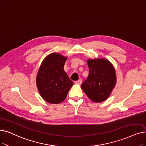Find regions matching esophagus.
<instances>
[{
	"instance_id": "esophagus-1",
	"label": "esophagus",
	"mask_w": 146,
	"mask_h": 146,
	"mask_svg": "<svg viewBox=\"0 0 146 146\" xmlns=\"http://www.w3.org/2000/svg\"><path fill=\"white\" fill-rule=\"evenodd\" d=\"M82 79H79V80H77V81H76L75 82V84H79V85H80L81 84H82Z\"/></svg>"
}]
</instances>
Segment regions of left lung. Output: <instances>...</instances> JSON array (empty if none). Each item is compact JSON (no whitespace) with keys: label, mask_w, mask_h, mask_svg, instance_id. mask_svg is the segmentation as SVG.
<instances>
[{"label":"left lung","mask_w":146,"mask_h":146,"mask_svg":"<svg viewBox=\"0 0 146 146\" xmlns=\"http://www.w3.org/2000/svg\"><path fill=\"white\" fill-rule=\"evenodd\" d=\"M89 75L81 88L92 101L101 103L109 98L116 83L115 70L104 58L89 59Z\"/></svg>","instance_id":"left-lung-1"}]
</instances>
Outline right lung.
Wrapping results in <instances>:
<instances>
[{
	"label": "right lung",
	"mask_w": 146,
	"mask_h": 146,
	"mask_svg": "<svg viewBox=\"0 0 146 146\" xmlns=\"http://www.w3.org/2000/svg\"><path fill=\"white\" fill-rule=\"evenodd\" d=\"M67 57L58 53L48 55L42 63L36 85L42 98L51 104L64 101L73 82L64 70Z\"/></svg>",
	"instance_id": "right-lung-1"
}]
</instances>
